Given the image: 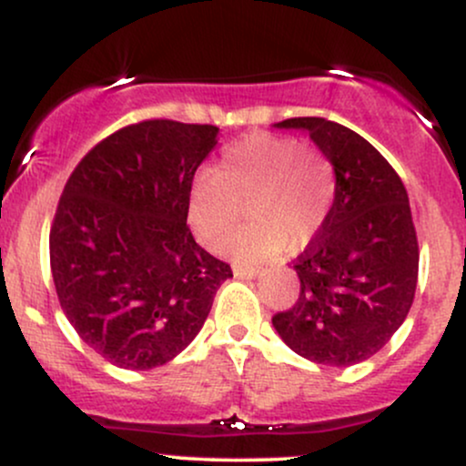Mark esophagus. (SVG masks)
Segmentation results:
<instances>
[{"label":"esophagus","mask_w":466,"mask_h":466,"mask_svg":"<svg viewBox=\"0 0 466 466\" xmlns=\"http://www.w3.org/2000/svg\"><path fill=\"white\" fill-rule=\"evenodd\" d=\"M258 274H260V267H243V265L234 267V276L237 278H256Z\"/></svg>","instance_id":"obj_1"}]
</instances>
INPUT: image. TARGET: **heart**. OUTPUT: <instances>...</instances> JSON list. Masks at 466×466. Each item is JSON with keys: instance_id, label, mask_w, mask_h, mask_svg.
I'll return each mask as SVG.
<instances>
[{"instance_id": "b5f03b06", "label": "heart", "mask_w": 466, "mask_h": 466, "mask_svg": "<svg viewBox=\"0 0 466 466\" xmlns=\"http://www.w3.org/2000/svg\"><path fill=\"white\" fill-rule=\"evenodd\" d=\"M335 168L300 137L254 133L223 151L215 173H199L190 188L197 238L226 251L248 205L252 223L232 244L240 263L274 258L304 248L335 203Z\"/></svg>"}]
</instances>
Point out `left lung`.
Here are the masks:
<instances>
[{
  "label": "left lung",
  "mask_w": 466,
  "mask_h": 466,
  "mask_svg": "<svg viewBox=\"0 0 466 466\" xmlns=\"http://www.w3.org/2000/svg\"><path fill=\"white\" fill-rule=\"evenodd\" d=\"M335 168V203L293 263L298 300L271 318L278 335L304 360L352 366L386 346L408 318L419 280V240L408 192L370 142L324 117H289Z\"/></svg>",
  "instance_id": "1"
}]
</instances>
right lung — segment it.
Returning <instances> with one entry per match:
<instances>
[{"label": "right lung", "instance_id": "obj_1", "mask_svg": "<svg viewBox=\"0 0 466 466\" xmlns=\"http://www.w3.org/2000/svg\"><path fill=\"white\" fill-rule=\"evenodd\" d=\"M212 125L153 117L122 127L69 175L50 229L56 296L80 339L114 366L148 370L199 333L228 263L188 223Z\"/></svg>", "mask_w": 466, "mask_h": 466}]
</instances>
